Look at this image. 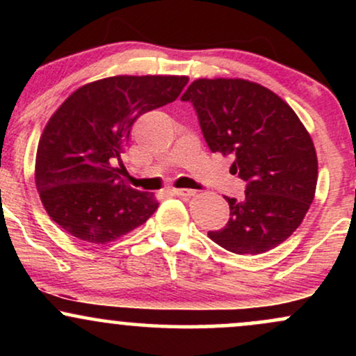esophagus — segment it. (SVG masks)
Listing matches in <instances>:
<instances>
[{"label":"esophagus","instance_id":"1","mask_svg":"<svg viewBox=\"0 0 356 356\" xmlns=\"http://www.w3.org/2000/svg\"><path fill=\"white\" fill-rule=\"evenodd\" d=\"M172 194L179 195V197H191V195H194L195 192L191 189H172Z\"/></svg>","mask_w":356,"mask_h":356}]
</instances>
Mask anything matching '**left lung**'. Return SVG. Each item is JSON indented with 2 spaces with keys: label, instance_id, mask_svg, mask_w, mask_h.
Here are the masks:
<instances>
[{
  "label": "left lung",
  "instance_id": "8db88e82",
  "mask_svg": "<svg viewBox=\"0 0 356 356\" xmlns=\"http://www.w3.org/2000/svg\"><path fill=\"white\" fill-rule=\"evenodd\" d=\"M197 113L212 152L232 155L246 182L226 197L229 220L207 236L236 254H261L298 229L312 206L318 159L308 130L275 92L243 79H199L182 95Z\"/></svg>",
  "mask_w": 356,
  "mask_h": 356
}]
</instances>
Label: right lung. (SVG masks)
I'll list each match as a JSON object with an SVG mask.
<instances>
[{
  "mask_svg": "<svg viewBox=\"0 0 356 356\" xmlns=\"http://www.w3.org/2000/svg\"><path fill=\"white\" fill-rule=\"evenodd\" d=\"M189 79L118 75L92 81L53 113L36 150L35 182L48 216L80 241L107 244L144 224L154 194L120 177L134 122L181 95Z\"/></svg>",
  "mask_w": 356,
  "mask_h": 356,
  "instance_id": "obj_1",
  "label": "right lung"
}]
</instances>
